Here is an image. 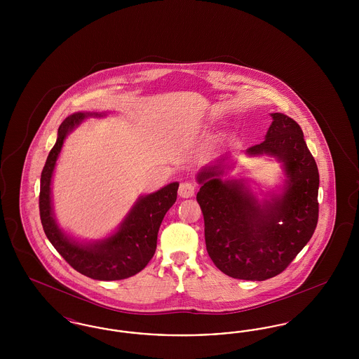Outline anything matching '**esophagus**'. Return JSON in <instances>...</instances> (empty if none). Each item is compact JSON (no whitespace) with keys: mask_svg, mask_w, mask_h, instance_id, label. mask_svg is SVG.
Wrapping results in <instances>:
<instances>
[{"mask_svg":"<svg viewBox=\"0 0 359 359\" xmlns=\"http://www.w3.org/2000/svg\"><path fill=\"white\" fill-rule=\"evenodd\" d=\"M195 191H196L195 183L188 182V180L187 182L180 183V186H179V195H180L182 198H191V196H194Z\"/></svg>","mask_w":359,"mask_h":359,"instance_id":"34e87169","label":"esophagus"}]
</instances>
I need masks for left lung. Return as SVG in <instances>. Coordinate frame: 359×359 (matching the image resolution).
Listing matches in <instances>:
<instances>
[{"label":"left lung","mask_w":359,"mask_h":359,"mask_svg":"<svg viewBox=\"0 0 359 359\" xmlns=\"http://www.w3.org/2000/svg\"><path fill=\"white\" fill-rule=\"evenodd\" d=\"M272 118L266 138L248 154H272L284 163L290 180L281 198L259 205L241 182L221 180L219 164L198 175L207 253L233 278L262 281L284 272L318 224L316 161L296 121L283 113Z\"/></svg>","instance_id":"obj_1"}]
</instances>
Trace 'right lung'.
I'll return each instance as SVG.
<instances>
[{
	"instance_id": "add662e5",
	"label": "right lung",
	"mask_w": 359,
	"mask_h": 359,
	"mask_svg": "<svg viewBox=\"0 0 359 359\" xmlns=\"http://www.w3.org/2000/svg\"><path fill=\"white\" fill-rule=\"evenodd\" d=\"M87 116L91 114H72L57 129V140L41 171L39 195L40 219L52 246L76 272L94 280H123L141 272L152 259L160 224L165 212L176 202L179 183H171L154 194L141 198L122 223L120 230L104 241L85 246L67 238L52 217V172L65 138Z\"/></svg>"
}]
</instances>
